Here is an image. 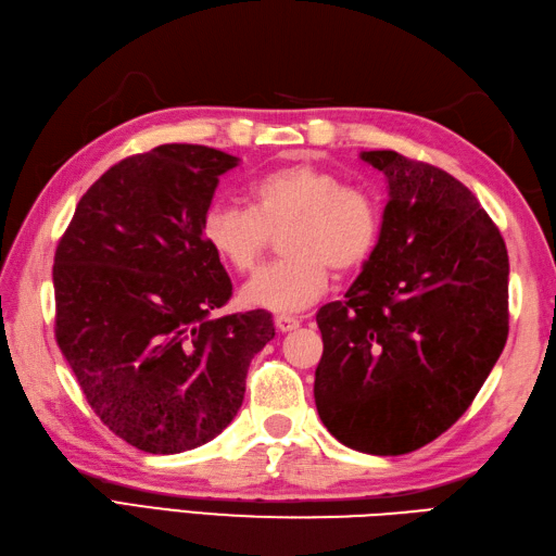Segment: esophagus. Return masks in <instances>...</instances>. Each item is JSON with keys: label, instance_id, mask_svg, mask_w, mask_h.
Segmentation results:
<instances>
[{"label": "esophagus", "instance_id": "esophagus-1", "mask_svg": "<svg viewBox=\"0 0 556 556\" xmlns=\"http://www.w3.org/2000/svg\"><path fill=\"white\" fill-rule=\"evenodd\" d=\"M275 325H277V330H279V332H291V330H296V328H299L301 320H299V318H293V315H277V318H275Z\"/></svg>", "mask_w": 556, "mask_h": 556}]
</instances>
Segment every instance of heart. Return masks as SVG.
Listing matches in <instances>:
<instances>
[{
  "mask_svg": "<svg viewBox=\"0 0 556 556\" xmlns=\"http://www.w3.org/2000/svg\"><path fill=\"white\" fill-rule=\"evenodd\" d=\"M248 204L216 202L202 219V238L231 269H255L281 235L287 257L263 267L241 291L250 308L293 313L311 306L337 277L354 275L374 257L383 214L371 192L342 185L340 176L311 163L271 168L248 185Z\"/></svg>",
  "mask_w": 556,
  "mask_h": 556,
  "instance_id": "heart-1",
  "label": "heart"
}]
</instances>
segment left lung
Here are the masks:
<instances>
[{
	"label": "left lung",
	"mask_w": 556,
	"mask_h": 556,
	"mask_svg": "<svg viewBox=\"0 0 556 556\" xmlns=\"http://www.w3.org/2000/svg\"><path fill=\"white\" fill-rule=\"evenodd\" d=\"M388 182L374 257L315 315V407L346 448L402 455L451 429L508 337V253L475 194L397 151H362Z\"/></svg>",
	"instance_id": "8db88e82"
}]
</instances>
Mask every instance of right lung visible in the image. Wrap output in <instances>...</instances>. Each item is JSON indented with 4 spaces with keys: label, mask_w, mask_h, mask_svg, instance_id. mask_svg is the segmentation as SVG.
<instances>
[{
    "label": "right lung",
    "mask_w": 556,
    "mask_h": 556,
    "mask_svg": "<svg viewBox=\"0 0 556 556\" xmlns=\"http://www.w3.org/2000/svg\"><path fill=\"white\" fill-rule=\"evenodd\" d=\"M238 159L161 144L105 170L54 253V337L91 409L154 455L204 445L243 405L253 356L275 337L267 311L212 318L231 299L202 238L219 176Z\"/></svg>",
    "instance_id": "add662e5"
}]
</instances>
